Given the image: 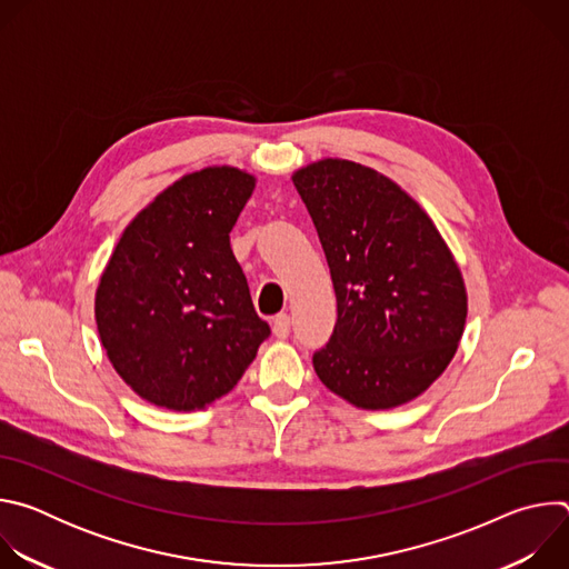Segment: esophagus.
Masks as SVG:
<instances>
[{
	"instance_id": "34e87169",
	"label": "esophagus",
	"mask_w": 569,
	"mask_h": 569,
	"mask_svg": "<svg viewBox=\"0 0 569 569\" xmlns=\"http://www.w3.org/2000/svg\"><path fill=\"white\" fill-rule=\"evenodd\" d=\"M272 333L279 338V340H286L290 336V315L281 312L274 317L272 321Z\"/></svg>"
}]
</instances>
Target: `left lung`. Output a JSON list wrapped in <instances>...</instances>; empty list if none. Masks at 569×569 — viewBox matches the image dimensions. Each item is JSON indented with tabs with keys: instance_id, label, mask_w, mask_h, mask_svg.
I'll use <instances>...</instances> for the list:
<instances>
[{
	"instance_id": "8db88e82",
	"label": "left lung",
	"mask_w": 569,
	"mask_h": 569,
	"mask_svg": "<svg viewBox=\"0 0 569 569\" xmlns=\"http://www.w3.org/2000/svg\"><path fill=\"white\" fill-rule=\"evenodd\" d=\"M292 182L338 299L333 336L312 356L319 380L362 410L415 400L466 327V286L446 240L415 198L356 161L319 159Z\"/></svg>"
}]
</instances>
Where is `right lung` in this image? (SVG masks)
Instances as JSON below:
<instances>
[{"label": "right lung", "instance_id": "add662e5", "mask_svg": "<svg viewBox=\"0 0 569 569\" xmlns=\"http://www.w3.org/2000/svg\"><path fill=\"white\" fill-rule=\"evenodd\" d=\"M254 184L233 167L180 178L134 216L101 274V345L123 382L157 408H207L270 336L229 246Z\"/></svg>", "mask_w": 569, "mask_h": 569}]
</instances>
